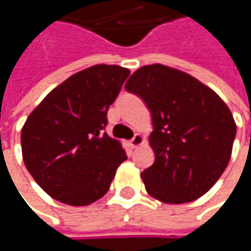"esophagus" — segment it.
Here are the masks:
<instances>
[{
  "label": "esophagus",
  "mask_w": 251,
  "mask_h": 251,
  "mask_svg": "<svg viewBox=\"0 0 251 251\" xmlns=\"http://www.w3.org/2000/svg\"><path fill=\"white\" fill-rule=\"evenodd\" d=\"M144 144V137L141 135V134H135L134 135V138L130 140V147L131 148H137V147H140Z\"/></svg>",
  "instance_id": "obj_1"
}]
</instances>
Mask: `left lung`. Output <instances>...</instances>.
Wrapping results in <instances>:
<instances>
[{"label": "left lung", "instance_id": "obj_1", "mask_svg": "<svg viewBox=\"0 0 251 251\" xmlns=\"http://www.w3.org/2000/svg\"><path fill=\"white\" fill-rule=\"evenodd\" d=\"M126 89L152 114L155 162L141 173L148 194L165 204L204 196L232 155L236 123L226 103L197 78L162 64L141 67Z\"/></svg>", "mask_w": 251, "mask_h": 251}]
</instances>
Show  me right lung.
Instances as JSON below:
<instances>
[{"label":"right lung","instance_id":"right-lung-1","mask_svg":"<svg viewBox=\"0 0 251 251\" xmlns=\"http://www.w3.org/2000/svg\"><path fill=\"white\" fill-rule=\"evenodd\" d=\"M128 75L119 65H92L55 86L25 121V166L54 200L83 207L110 188L127 155L103 130Z\"/></svg>","mask_w":251,"mask_h":251}]
</instances>
